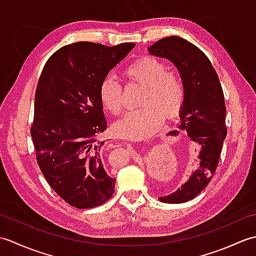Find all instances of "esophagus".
<instances>
[{
	"label": "esophagus",
	"mask_w": 256,
	"mask_h": 256,
	"mask_svg": "<svg viewBox=\"0 0 256 256\" xmlns=\"http://www.w3.org/2000/svg\"><path fill=\"white\" fill-rule=\"evenodd\" d=\"M128 150H130V152H131V153H132V154H134V153H135V152H134V150H133L132 148H128Z\"/></svg>",
	"instance_id": "esophagus-1"
}]
</instances>
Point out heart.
Instances as JSON below:
<instances>
[{"label":"heart","instance_id":"obj_1","mask_svg":"<svg viewBox=\"0 0 256 256\" xmlns=\"http://www.w3.org/2000/svg\"><path fill=\"white\" fill-rule=\"evenodd\" d=\"M128 84L144 88L140 104L143 108L128 112L113 125L118 135L126 138H145L160 128L164 116L176 118L186 101V84L182 74L168 70L158 58L146 56L130 64L122 72ZM99 98L103 108L113 116L123 110L122 88L111 76L102 80Z\"/></svg>","mask_w":256,"mask_h":256}]
</instances>
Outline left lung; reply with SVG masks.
Listing matches in <instances>:
<instances>
[{
	"label": "left lung",
	"mask_w": 256,
	"mask_h": 256,
	"mask_svg": "<svg viewBox=\"0 0 256 256\" xmlns=\"http://www.w3.org/2000/svg\"><path fill=\"white\" fill-rule=\"evenodd\" d=\"M148 50L152 55L170 59L186 84V101L178 128L187 131L192 140L199 145L198 164L180 188L160 198L166 204L186 202L206 187L219 164L226 136L224 90L209 58L184 38L165 37Z\"/></svg>",
	"instance_id": "8db88e82"
}]
</instances>
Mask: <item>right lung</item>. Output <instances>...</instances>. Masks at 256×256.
Here are the masks:
<instances>
[{"instance_id": "add662e5", "label": "right lung", "mask_w": 256, "mask_h": 256, "mask_svg": "<svg viewBox=\"0 0 256 256\" xmlns=\"http://www.w3.org/2000/svg\"><path fill=\"white\" fill-rule=\"evenodd\" d=\"M134 46L66 45L50 57L38 79L30 126L36 160L54 192L74 208H94L114 194L116 178L101 157L104 140H98L106 130L99 88Z\"/></svg>"}]
</instances>
